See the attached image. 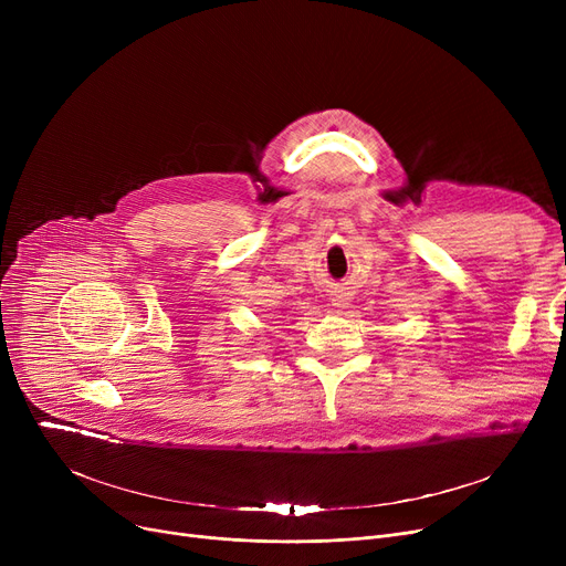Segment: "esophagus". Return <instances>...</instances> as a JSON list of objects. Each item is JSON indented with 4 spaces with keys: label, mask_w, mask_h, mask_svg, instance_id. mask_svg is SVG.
<instances>
[{
    "label": "esophagus",
    "mask_w": 566,
    "mask_h": 566,
    "mask_svg": "<svg viewBox=\"0 0 566 566\" xmlns=\"http://www.w3.org/2000/svg\"><path fill=\"white\" fill-rule=\"evenodd\" d=\"M331 301H333V305H335V307L344 310V307L348 305V295H346V293H333V298H331Z\"/></svg>",
    "instance_id": "34e87169"
}]
</instances>
